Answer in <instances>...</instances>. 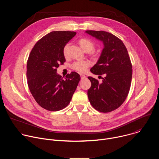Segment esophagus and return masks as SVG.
<instances>
[{
    "mask_svg": "<svg viewBox=\"0 0 159 159\" xmlns=\"http://www.w3.org/2000/svg\"><path fill=\"white\" fill-rule=\"evenodd\" d=\"M85 78H86V76H85V75H83V74H80V79H81L82 80H83V79H85Z\"/></svg>",
    "mask_w": 159,
    "mask_h": 159,
    "instance_id": "1",
    "label": "esophagus"
}]
</instances>
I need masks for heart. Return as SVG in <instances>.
Wrapping results in <instances>:
<instances>
[{"instance_id":"heart-1","label":"heart","mask_w":159,"mask_h":159,"mask_svg":"<svg viewBox=\"0 0 159 159\" xmlns=\"http://www.w3.org/2000/svg\"><path fill=\"white\" fill-rule=\"evenodd\" d=\"M79 44L82 50L85 52L87 51L91 52L94 48V43L88 39H81L79 41ZM63 53L65 57L68 55V53H69V44H66L64 47ZM90 62L87 60L77 61L72 65V68L74 70L79 72L84 73L87 70V68L90 66Z\"/></svg>"}]
</instances>
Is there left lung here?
<instances>
[{
	"instance_id": "obj_1",
	"label": "left lung",
	"mask_w": 159,
	"mask_h": 159,
	"mask_svg": "<svg viewBox=\"0 0 159 159\" xmlns=\"http://www.w3.org/2000/svg\"><path fill=\"white\" fill-rule=\"evenodd\" d=\"M85 33L103 43L101 55L90 72L105 76L101 83L88 77L91 82L88 98L98 111L111 112L119 107L128 94L132 78L130 58L124 43L116 36L104 31L89 30Z\"/></svg>"
}]
</instances>
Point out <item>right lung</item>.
I'll list each match as a JSON object with an SVG mask.
<instances>
[{
  "instance_id": "add662e5",
  "label": "right lung",
  "mask_w": 159,
  "mask_h": 159,
  "mask_svg": "<svg viewBox=\"0 0 159 159\" xmlns=\"http://www.w3.org/2000/svg\"><path fill=\"white\" fill-rule=\"evenodd\" d=\"M76 34L74 31H52L34 45L27 63V79L30 92L37 103L51 111L66 107L75 93L80 76L75 72L65 79L57 74L59 64L65 61L64 47Z\"/></svg>"
}]
</instances>
